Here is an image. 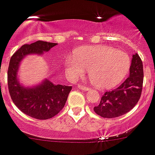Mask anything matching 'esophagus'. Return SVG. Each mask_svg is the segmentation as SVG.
I'll return each instance as SVG.
<instances>
[{"label":"esophagus","mask_w":155,"mask_h":155,"mask_svg":"<svg viewBox=\"0 0 155 155\" xmlns=\"http://www.w3.org/2000/svg\"><path fill=\"white\" fill-rule=\"evenodd\" d=\"M78 87H79L80 89H81V90H84V91H88L89 89H90L88 87L82 86V85H80V84H79V85H78Z\"/></svg>","instance_id":"obj_1"}]
</instances>
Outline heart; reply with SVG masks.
<instances>
[{
	"instance_id": "heart-1",
	"label": "heart",
	"mask_w": 155,
	"mask_h": 155,
	"mask_svg": "<svg viewBox=\"0 0 155 155\" xmlns=\"http://www.w3.org/2000/svg\"><path fill=\"white\" fill-rule=\"evenodd\" d=\"M66 71L74 79L83 76L89 70L91 84L100 89H110L124 80L130 68L127 53L107 45L79 48L75 56H67Z\"/></svg>"
}]
</instances>
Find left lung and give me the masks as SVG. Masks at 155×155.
Instances as JSON below:
<instances>
[{
	"label": "left lung",
	"instance_id": "8db88e82",
	"mask_svg": "<svg viewBox=\"0 0 155 155\" xmlns=\"http://www.w3.org/2000/svg\"><path fill=\"white\" fill-rule=\"evenodd\" d=\"M143 83V68L137 53L132 56L130 75L123 84L110 91H106L94 111L103 118H116L129 112L139 102Z\"/></svg>",
	"mask_w": 155,
	"mask_h": 155
}]
</instances>
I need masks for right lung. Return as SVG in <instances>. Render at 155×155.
<instances>
[{
	"mask_svg": "<svg viewBox=\"0 0 155 155\" xmlns=\"http://www.w3.org/2000/svg\"><path fill=\"white\" fill-rule=\"evenodd\" d=\"M56 45L42 41L24 45L10 59L8 69L10 96L22 112L34 119H48L57 114L64 107L71 86L54 84L48 80H44L41 84L32 87H24L17 77L20 63L28 55H42Z\"/></svg>",
	"mask_w": 155,
	"mask_h": 155,
	"instance_id": "obj_1",
	"label": "right lung"
}]
</instances>
